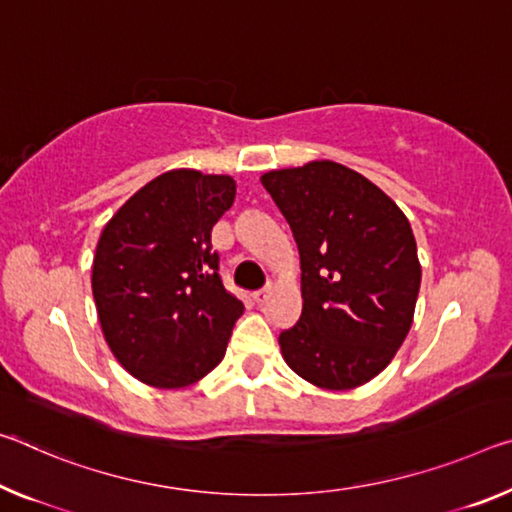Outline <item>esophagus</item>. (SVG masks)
Instances as JSON below:
<instances>
[{
	"label": "esophagus",
	"mask_w": 512,
	"mask_h": 512,
	"mask_svg": "<svg viewBox=\"0 0 512 512\" xmlns=\"http://www.w3.org/2000/svg\"><path fill=\"white\" fill-rule=\"evenodd\" d=\"M269 294H271V289H262V291H255V294H253V300H255V303H257V305H262V303H264V300H266V298H269Z\"/></svg>",
	"instance_id": "esophagus-1"
}]
</instances>
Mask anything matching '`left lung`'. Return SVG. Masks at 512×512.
Listing matches in <instances>:
<instances>
[{"instance_id":"8db88e82","label":"left lung","mask_w":512,"mask_h":512,"mask_svg":"<svg viewBox=\"0 0 512 512\" xmlns=\"http://www.w3.org/2000/svg\"><path fill=\"white\" fill-rule=\"evenodd\" d=\"M294 232L303 312L282 358L319 389L376 378L408 337L421 285L410 221L383 189L335 161L259 177Z\"/></svg>"}]
</instances>
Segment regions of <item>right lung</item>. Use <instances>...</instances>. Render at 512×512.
Wrapping results in <instances>:
<instances>
[{
  "label": "right lung",
  "mask_w": 512,
  "mask_h": 512,
  "mask_svg": "<svg viewBox=\"0 0 512 512\" xmlns=\"http://www.w3.org/2000/svg\"><path fill=\"white\" fill-rule=\"evenodd\" d=\"M237 196L230 175L161 173L104 225L93 298L111 353L141 383L182 389L223 360L243 303L223 287L212 227Z\"/></svg>",
  "instance_id": "1"
}]
</instances>
